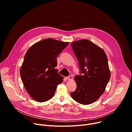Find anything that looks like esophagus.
<instances>
[{"mask_svg": "<svg viewBox=\"0 0 132 132\" xmlns=\"http://www.w3.org/2000/svg\"><path fill=\"white\" fill-rule=\"evenodd\" d=\"M66 79H68V80H72V77L71 76H68V77H66Z\"/></svg>", "mask_w": 132, "mask_h": 132, "instance_id": "34e87169", "label": "esophagus"}]
</instances>
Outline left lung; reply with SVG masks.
<instances>
[{
    "mask_svg": "<svg viewBox=\"0 0 132 132\" xmlns=\"http://www.w3.org/2000/svg\"><path fill=\"white\" fill-rule=\"evenodd\" d=\"M71 45L84 73L75 77L77 88L71 97L80 104H91L103 93L110 79L106 55L102 48L88 40L73 42Z\"/></svg>",
    "mask_w": 132,
    "mask_h": 132,
    "instance_id": "1",
    "label": "left lung"
}]
</instances>
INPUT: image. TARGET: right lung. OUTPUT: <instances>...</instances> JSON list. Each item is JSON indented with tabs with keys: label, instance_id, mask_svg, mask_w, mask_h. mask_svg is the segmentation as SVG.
<instances>
[{
	"label": "right lung",
	"instance_id": "add662e5",
	"mask_svg": "<svg viewBox=\"0 0 132 132\" xmlns=\"http://www.w3.org/2000/svg\"><path fill=\"white\" fill-rule=\"evenodd\" d=\"M48 38L32 45L27 51L20 68L22 81L34 100L43 102L51 99L64 77L58 73L57 56L68 45Z\"/></svg>",
	"mask_w": 132,
	"mask_h": 132
}]
</instances>
